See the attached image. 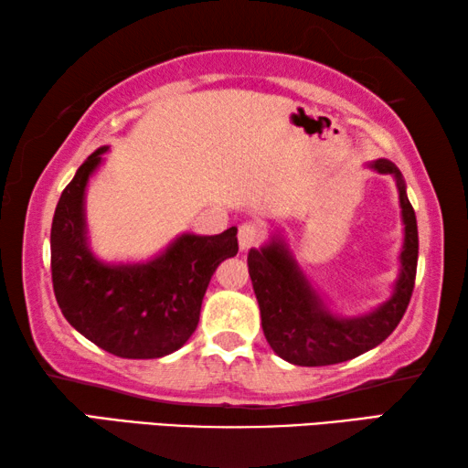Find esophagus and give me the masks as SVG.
Segmentation results:
<instances>
[{"mask_svg": "<svg viewBox=\"0 0 468 468\" xmlns=\"http://www.w3.org/2000/svg\"><path fill=\"white\" fill-rule=\"evenodd\" d=\"M259 240H261V228H259L257 224L247 221V224H242L239 228V244L242 250H249L250 247H255Z\"/></svg>", "mask_w": 468, "mask_h": 468, "instance_id": "1", "label": "esophagus"}]
</instances>
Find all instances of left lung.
<instances>
[{"label":"left lung","mask_w":468,"mask_h":468,"mask_svg":"<svg viewBox=\"0 0 468 468\" xmlns=\"http://www.w3.org/2000/svg\"><path fill=\"white\" fill-rule=\"evenodd\" d=\"M371 167L379 174H394L402 207L400 275L389 301L361 317H335L298 270L294 257L278 236L263 249H250L249 252V275L261 309L263 334L275 355L288 363L325 367L350 361L384 342L400 324L410 303L419 259L415 209L407 197L402 174L392 162L378 159Z\"/></svg>","instance_id":"8db88e82"}]
</instances>
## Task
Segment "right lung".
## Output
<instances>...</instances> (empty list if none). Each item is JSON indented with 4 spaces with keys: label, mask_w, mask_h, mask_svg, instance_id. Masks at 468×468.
<instances>
[{
    "label": "right lung",
    "mask_w": 468,
    "mask_h": 468,
    "mask_svg": "<svg viewBox=\"0 0 468 468\" xmlns=\"http://www.w3.org/2000/svg\"><path fill=\"white\" fill-rule=\"evenodd\" d=\"M105 151L87 157L53 213V292L68 324L99 348L122 358L172 355L197 329L218 265L239 252V229L182 234L147 263H101L87 244L84 188Z\"/></svg>",
    "instance_id": "add662e5"
}]
</instances>
